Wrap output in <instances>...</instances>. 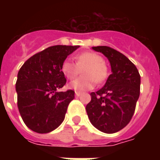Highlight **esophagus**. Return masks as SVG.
<instances>
[{
  "label": "esophagus",
  "mask_w": 160,
  "mask_h": 160,
  "mask_svg": "<svg viewBox=\"0 0 160 160\" xmlns=\"http://www.w3.org/2000/svg\"><path fill=\"white\" fill-rule=\"evenodd\" d=\"M75 95H76L77 97H80V95H81V92H75Z\"/></svg>",
  "instance_id": "1"
}]
</instances>
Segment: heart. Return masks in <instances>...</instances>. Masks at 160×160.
Instances as JSON below:
<instances>
[{"mask_svg":"<svg viewBox=\"0 0 160 160\" xmlns=\"http://www.w3.org/2000/svg\"><path fill=\"white\" fill-rule=\"evenodd\" d=\"M62 72L68 80H73L82 70L83 76L70 82L68 87L78 92L91 90L97 83H103L109 76V68L104 58L94 52L80 53L75 56V63L65 60L62 64Z\"/></svg>","mask_w":160,"mask_h":160,"instance_id":"obj_1","label":"heart"}]
</instances>
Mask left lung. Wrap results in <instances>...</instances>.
<instances>
[{
    "label": "left lung",
    "mask_w": 160,
    "mask_h": 160,
    "mask_svg": "<svg viewBox=\"0 0 160 160\" xmlns=\"http://www.w3.org/2000/svg\"><path fill=\"white\" fill-rule=\"evenodd\" d=\"M110 61L111 74L104 87L91 93L86 107L94 127L113 134L126 127L132 119L140 96L141 75L137 68L123 54L108 46L92 47Z\"/></svg>",
    "instance_id": "1"
}]
</instances>
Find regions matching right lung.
Returning <instances> with one entry per match:
<instances>
[{
  "label": "right lung",
  "mask_w": 160,
  "mask_h": 160,
  "mask_svg": "<svg viewBox=\"0 0 160 160\" xmlns=\"http://www.w3.org/2000/svg\"><path fill=\"white\" fill-rule=\"evenodd\" d=\"M80 46H50L20 68L16 81L17 104L24 122L30 129L46 134L59 127L74 91L58 92L66 84L62 64Z\"/></svg>",
  "instance_id": "obj_1"
}]
</instances>
